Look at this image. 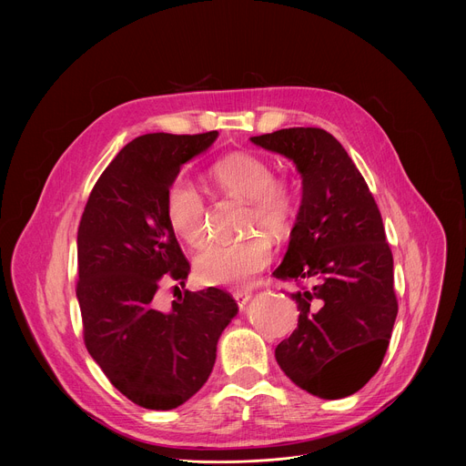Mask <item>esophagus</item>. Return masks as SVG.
Listing matches in <instances>:
<instances>
[{"instance_id": "34e87169", "label": "esophagus", "mask_w": 466, "mask_h": 466, "mask_svg": "<svg viewBox=\"0 0 466 466\" xmlns=\"http://www.w3.org/2000/svg\"><path fill=\"white\" fill-rule=\"evenodd\" d=\"M232 295H234V299H236V302H238V306H239L241 309H245V306H247L248 300L252 299L250 289H236Z\"/></svg>"}]
</instances>
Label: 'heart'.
I'll return each instance as SVG.
<instances>
[{
	"instance_id": "heart-1",
	"label": "heart",
	"mask_w": 466,
	"mask_h": 466,
	"mask_svg": "<svg viewBox=\"0 0 466 466\" xmlns=\"http://www.w3.org/2000/svg\"><path fill=\"white\" fill-rule=\"evenodd\" d=\"M214 184L227 195L247 203L245 228H263L273 236L289 230L299 193L286 177H275L273 166L256 155L234 153L219 160L210 173ZM205 201L186 178L171 182L166 193V218L175 234L191 247L207 238ZM271 241L259 232L239 239L210 241L195 258L198 280L212 286L245 284L271 261Z\"/></svg>"
}]
</instances>
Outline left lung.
<instances>
[{
  "label": "left lung",
  "instance_id": "obj_1",
  "mask_svg": "<svg viewBox=\"0 0 466 466\" xmlns=\"http://www.w3.org/2000/svg\"><path fill=\"white\" fill-rule=\"evenodd\" d=\"M250 142L291 160L302 178L288 252L273 277L308 288L289 293L299 326L275 358L309 394L324 400L350 396L380 369L398 313L380 210L329 132L293 127Z\"/></svg>",
  "mask_w": 466,
  "mask_h": 466
}]
</instances>
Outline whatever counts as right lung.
<instances>
[{
    "label": "right lung",
    "instance_id": "right-lung-1",
    "mask_svg": "<svg viewBox=\"0 0 466 466\" xmlns=\"http://www.w3.org/2000/svg\"><path fill=\"white\" fill-rule=\"evenodd\" d=\"M218 137L157 132L132 140L96 182L79 225L86 349L110 383L146 410H175L207 383L218 341L238 315L236 300L218 288L186 291L167 311L155 304L162 280L182 284L189 273L166 218L167 187Z\"/></svg>",
    "mask_w": 466,
    "mask_h": 466
}]
</instances>
